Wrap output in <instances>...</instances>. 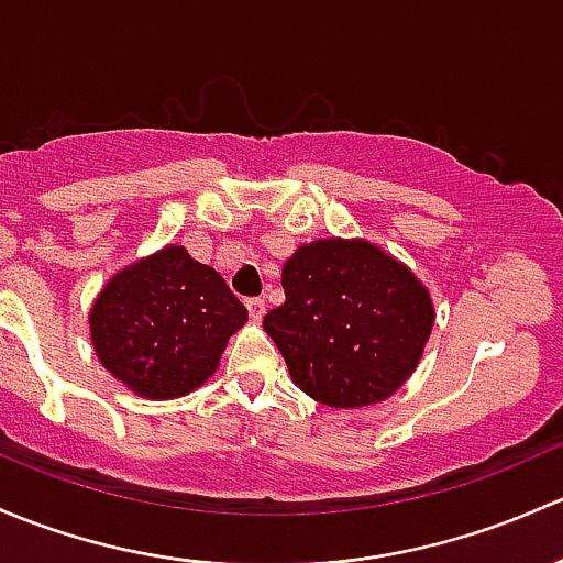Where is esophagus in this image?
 I'll return each instance as SVG.
<instances>
[{"mask_svg": "<svg viewBox=\"0 0 563 563\" xmlns=\"http://www.w3.org/2000/svg\"><path fill=\"white\" fill-rule=\"evenodd\" d=\"M246 309H249V317H252L254 322L263 320V314H265V300H263V298H246Z\"/></svg>", "mask_w": 563, "mask_h": 563, "instance_id": "34e87169", "label": "esophagus"}]
</instances>
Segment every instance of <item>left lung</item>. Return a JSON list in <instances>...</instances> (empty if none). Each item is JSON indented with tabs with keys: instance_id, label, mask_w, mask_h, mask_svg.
Segmentation results:
<instances>
[{
	"instance_id": "left-lung-1",
	"label": "left lung",
	"mask_w": 563,
	"mask_h": 563,
	"mask_svg": "<svg viewBox=\"0 0 563 563\" xmlns=\"http://www.w3.org/2000/svg\"><path fill=\"white\" fill-rule=\"evenodd\" d=\"M284 303L263 328L295 385L333 409L387 401L431 339L433 298L401 260L366 239L300 243L282 268Z\"/></svg>"
}]
</instances>
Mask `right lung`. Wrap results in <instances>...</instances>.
<instances>
[{
	"label": "right lung",
	"mask_w": 563,
	"mask_h": 563,
	"mask_svg": "<svg viewBox=\"0 0 563 563\" xmlns=\"http://www.w3.org/2000/svg\"><path fill=\"white\" fill-rule=\"evenodd\" d=\"M246 306L222 276L178 243L135 260L108 279L89 311L97 357L126 390L170 401L217 374Z\"/></svg>",
	"instance_id": "right-lung-1"
}]
</instances>
